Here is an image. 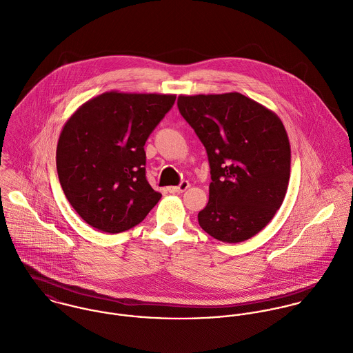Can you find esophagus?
I'll return each mask as SVG.
<instances>
[{
	"label": "esophagus",
	"mask_w": 353,
	"mask_h": 353,
	"mask_svg": "<svg viewBox=\"0 0 353 353\" xmlns=\"http://www.w3.org/2000/svg\"><path fill=\"white\" fill-rule=\"evenodd\" d=\"M189 186H190V183H189L188 181H182L178 186H171V188H168L167 190H168L170 193H183Z\"/></svg>",
	"instance_id": "1"
}]
</instances>
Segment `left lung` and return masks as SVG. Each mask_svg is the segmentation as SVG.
<instances>
[{
    "mask_svg": "<svg viewBox=\"0 0 353 353\" xmlns=\"http://www.w3.org/2000/svg\"><path fill=\"white\" fill-rule=\"evenodd\" d=\"M178 108L201 140L210 167L200 227L225 243L250 239L287 193L291 147L281 119L239 92L181 95Z\"/></svg>",
    "mask_w": 353,
    "mask_h": 353,
    "instance_id": "1",
    "label": "left lung"
}]
</instances>
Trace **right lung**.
I'll list each match as a JSON object with an SVG mask.
<instances>
[{"instance_id": "1", "label": "right lung", "mask_w": 353, "mask_h": 353, "mask_svg": "<svg viewBox=\"0 0 353 353\" xmlns=\"http://www.w3.org/2000/svg\"><path fill=\"white\" fill-rule=\"evenodd\" d=\"M175 95L104 92L65 123L57 145L61 188L91 227L118 234L140 224L161 194L145 176V141Z\"/></svg>"}]
</instances>
